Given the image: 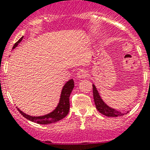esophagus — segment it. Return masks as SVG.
I'll list each match as a JSON object with an SVG mask.
<instances>
[{
	"label": "esophagus",
	"instance_id": "34e87169",
	"mask_svg": "<svg viewBox=\"0 0 150 150\" xmlns=\"http://www.w3.org/2000/svg\"><path fill=\"white\" fill-rule=\"evenodd\" d=\"M76 75H77L78 78H86L88 75V71L86 69H80L77 73H76Z\"/></svg>",
	"mask_w": 150,
	"mask_h": 150
}]
</instances>
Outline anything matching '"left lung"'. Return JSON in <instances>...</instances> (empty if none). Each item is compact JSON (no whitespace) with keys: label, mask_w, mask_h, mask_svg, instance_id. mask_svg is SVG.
I'll return each mask as SVG.
<instances>
[{"label":"left lung","mask_w":150,"mask_h":150,"mask_svg":"<svg viewBox=\"0 0 150 150\" xmlns=\"http://www.w3.org/2000/svg\"><path fill=\"white\" fill-rule=\"evenodd\" d=\"M93 94H94V103L99 112L107 117H119L124 115V113H122L119 111H117L116 109L110 108L103 101L94 85H93Z\"/></svg>","instance_id":"obj_1"}]
</instances>
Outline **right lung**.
<instances>
[{"instance_id":"obj_1","label":"right lung","mask_w":150,"mask_h":150,"mask_svg":"<svg viewBox=\"0 0 150 150\" xmlns=\"http://www.w3.org/2000/svg\"><path fill=\"white\" fill-rule=\"evenodd\" d=\"M23 37L19 39L17 42L13 46V49L16 48L18 46V43L21 42ZM74 87V82L73 79H70L68 82H66L62 90L61 97H60L59 103L58 105L56 108V109L53 110V112L50 113L45 115L44 116L39 117H33L30 116V115H26L25 113L21 111L19 108H18V112L21 114V115L27 118V120H30L32 122L38 123V124H49V123H53L55 122H57L59 120H62L64 117L67 116V115L69 112L70 109V102H69V97L71 95V93L72 91L73 88Z\"/></svg>"}]
</instances>
